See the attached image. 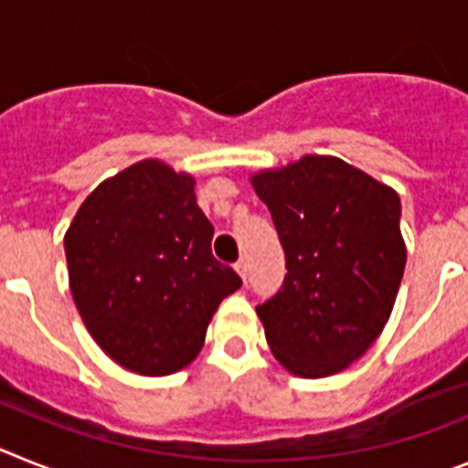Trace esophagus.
<instances>
[{"label":"esophagus","mask_w":468,"mask_h":468,"mask_svg":"<svg viewBox=\"0 0 468 468\" xmlns=\"http://www.w3.org/2000/svg\"><path fill=\"white\" fill-rule=\"evenodd\" d=\"M235 271L239 273V278L247 280V271H250V266H247V259H239V261L235 263Z\"/></svg>","instance_id":"obj_1"}]
</instances>
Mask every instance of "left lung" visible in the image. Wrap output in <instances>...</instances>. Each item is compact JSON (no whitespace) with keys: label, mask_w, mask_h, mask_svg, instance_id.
<instances>
[{"label":"left lung","mask_w":468,"mask_h":468,"mask_svg":"<svg viewBox=\"0 0 468 468\" xmlns=\"http://www.w3.org/2000/svg\"><path fill=\"white\" fill-rule=\"evenodd\" d=\"M251 186L287 261L278 294L257 306L268 346L292 375H336L375 344L396 303L408 259L400 197L330 155L263 169Z\"/></svg>","instance_id":"1"}]
</instances>
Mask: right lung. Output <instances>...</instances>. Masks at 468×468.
I'll use <instances>...</instances> for the list:
<instances>
[{"instance_id":"add662e5","label":"right lung","mask_w":468,"mask_h":468,"mask_svg":"<svg viewBox=\"0 0 468 468\" xmlns=\"http://www.w3.org/2000/svg\"><path fill=\"white\" fill-rule=\"evenodd\" d=\"M195 178L141 160L105 178L65 233L75 306L89 335L136 375L165 377L200 353L239 275L211 254Z\"/></svg>"}]
</instances>
